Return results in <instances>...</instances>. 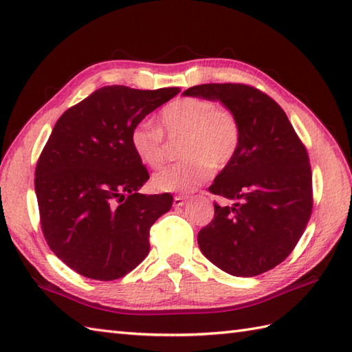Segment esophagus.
I'll return each mask as SVG.
<instances>
[{
    "label": "esophagus",
    "mask_w": 352,
    "mask_h": 352,
    "mask_svg": "<svg viewBox=\"0 0 352 352\" xmlns=\"http://www.w3.org/2000/svg\"><path fill=\"white\" fill-rule=\"evenodd\" d=\"M186 204L184 197H175L174 198V207H183Z\"/></svg>",
    "instance_id": "1"
}]
</instances>
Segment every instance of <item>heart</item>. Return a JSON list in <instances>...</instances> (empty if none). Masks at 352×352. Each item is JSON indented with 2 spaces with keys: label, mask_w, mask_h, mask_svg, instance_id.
<instances>
[{
  "label": "heart",
  "mask_w": 352,
  "mask_h": 352,
  "mask_svg": "<svg viewBox=\"0 0 352 352\" xmlns=\"http://www.w3.org/2000/svg\"><path fill=\"white\" fill-rule=\"evenodd\" d=\"M180 142L184 160L164 168L153 177L159 192L190 193L234 160L242 142V126L233 110L218 107L206 98H180L159 113V129L139 124L130 133V145L148 168H160L166 159V142Z\"/></svg>",
  "instance_id": "b5f03b06"
}]
</instances>
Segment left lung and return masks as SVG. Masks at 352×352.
<instances>
[{
  "instance_id": "left-lung-1",
  "label": "left lung",
  "mask_w": 352,
  "mask_h": 352,
  "mask_svg": "<svg viewBox=\"0 0 352 352\" xmlns=\"http://www.w3.org/2000/svg\"><path fill=\"white\" fill-rule=\"evenodd\" d=\"M183 95L221 101L242 126L237 155L208 188L237 203H214V218L198 233L199 250L230 275L263 274L294 251L310 219L307 149L284 110L256 87L210 83L189 87Z\"/></svg>"
}]
</instances>
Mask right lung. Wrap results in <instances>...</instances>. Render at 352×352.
<instances>
[{"label": "right lung", "instance_id": "obj_1", "mask_svg": "<svg viewBox=\"0 0 352 352\" xmlns=\"http://www.w3.org/2000/svg\"><path fill=\"white\" fill-rule=\"evenodd\" d=\"M178 92L104 86L52 129L34 172L41 226L51 251L86 278L133 271L149 252V228L170 210V193H139L149 174L130 133Z\"/></svg>", "mask_w": 352, "mask_h": 352}]
</instances>
